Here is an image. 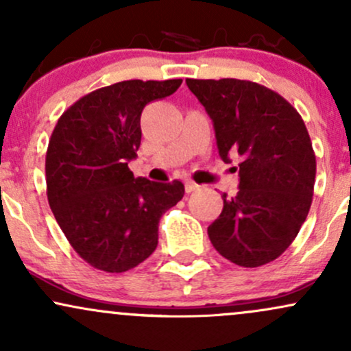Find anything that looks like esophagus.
<instances>
[{
	"label": "esophagus",
	"mask_w": 351,
	"mask_h": 351,
	"mask_svg": "<svg viewBox=\"0 0 351 351\" xmlns=\"http://www.w3.org/2000/svg\"><path fill=\"white\" fill-rule=\"evenodd\" d=\"M196 189H198V184H196L195 181H186V183H184V191L186 193H193L196 191Z\"/></svg>",
	"instance_id": "1"
}]
</instances>
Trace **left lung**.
<instances>
[{
  "label": "left lung",
  "instance_id": "obj_1",
  "mask_svg": "<svg viewBox=\"0 0 351 351\" xmlns=\"http://www.w3.org/2000/svg\"><path fill=\"white\" fill-rule=\"evenodd\" d=\"M211 117L221 158L239 155V191L224 193L208 234L217 252L241 267H261L299 234L312 204L317 162L299 112L251 80L186 79Z\"/></svg>",
  "mask_w": 351,
  "mask_h": 351
}]
</instances>
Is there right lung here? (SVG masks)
<instances>
[{
    "label": "right lung",
    "mask_w": 351,
    "mask_h": 351,
    "mask_svg": "<svg viewBox=\"0 0 351 351\" xmlns=\"http://www.w3.org/2000/svg\"><path fill=\"white\" fill-rule=\"evenodd\" d=\"M181 82L135 79L97 88L52 130L47 201L69 244L94 269L120 274L143 263L158 244L160 217L183 198L181 181L135 178L128 168L142 140L143 107Z\"/></svg>",
    "instance_id": "obj_1"
}]
</instances>
